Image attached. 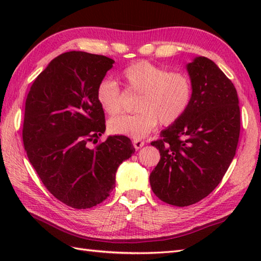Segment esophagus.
Wrapping results in <instances>:
<instances>
[{
    "label": "esophagus",
    "mask_w": 261,
    "mask_h": 261,
    "mask_svg": "<svg viewBox=\"0 0 261 261\" xmlns=\"http://www.w3.org/2000/svg\"><path fill=\"white\" fill-rule=\"evenodd\" d=\"M132 143H134V146H135L136 149H140L141 147L145 146V141L141 140V139H134Z\"/></svg>",
    "instance_id": "1"
}]
</instances>
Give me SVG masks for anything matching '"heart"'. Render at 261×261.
<instances>
[{"instance_id": "heart-1", "label": "heart", "mask_w": 261, "mask_h": 261, "mask_svg": "<svg viewBox=\"0 0 261 261\" xmlns=\"http://www.w3.org/2000/svg\"><path fill=\"white\" fill-rule=\"evenodd\" d=\"M121 76L127 90L139 95V112L111 119L109 130L113 135L139 139L150 134L159 121L163 125L175 123L190 107L193 85L185 73L168 71L162 66L140 60L125 67ZM96 99L109 115L119 114L123 110V93L112 80L99 83Z\"/></svg>"}]
</instances>
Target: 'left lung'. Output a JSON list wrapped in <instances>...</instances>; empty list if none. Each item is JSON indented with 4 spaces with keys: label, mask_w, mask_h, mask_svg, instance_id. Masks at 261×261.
I'll list each match as a JSON object with an SVG mask.
<instances>
[{
    "label": "left lung",
    "mask_w": 261,
    "mask_h": 261,
    "mask_svg": "<svg viewBox=\"0 0 261 261\" xmlns=\"http://www.w3.org/2000/svg\"><path fill=\"white\" fill-rule=\"evenodd\" d=\"M187 70L193 85L191 104L151 142L159 149L160 160L149 177L157 197L181 207L199 202L220 184L240 135L233 83L206 57L194 59Z\"/></svg>",
    "instance_id": "left-lung-1"
}]
</instances>
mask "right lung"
I'll return each instance as SVG.
<instances>
[{
    "label": "right lung",
    "instance_id": "obj_1",
    "mask_svg": "<svg viewBox=\"0 0 261 261\" xmlns=\"http://www.w3.org/2000/svg\"><path fill=\"white\" fill-rule=\"evenodd\" d=\"M114 60L69 51L38 75L25 99L22 139L33 168L58 201L96 206L115 187L118 167L136 151L127 137H109L96 88Z\"/></svg>",
    "mask_w": 261,
    "mask_h": 261
}]
</instances>
